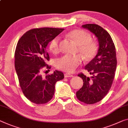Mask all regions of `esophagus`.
<instances>
[{
  "label": "esophagus",
  "instance_id": "1",
  "mask_svg": "<svg viewBox=\"0 0 128 128\" xmlns=\"http://www.w3.org/2000/svg\"><path fill=\"white\" fill-rule=\"evenodd\" d=\"M73 76L70 74H68V73H65L64 74V77L67 78V77H73Z\"/></svg>",
  "mask_w": 128,
  "mask_h": 128
}]
</instances>
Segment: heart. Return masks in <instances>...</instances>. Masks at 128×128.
<instances>
[{"label":"heart","mask_w":128,"mask_h":128,"mask_svg":"<svg viewBox=\"0 0 128 128\" xmlns=\"http://www.w3.org/2000/svg\"><path fill=\"white\" fill-rule=\"evenodd\" d=\"M78 45V51L85 60H90L95 58L98 51V46L95 42L92 41L91 36L86 31L74 29L68 33ZM60 37L56 36L50 42L49 48L52 52L56 54L60 51ZM82 59L80 55H65L56 61V67L58 69L66 72H72L81 64Z\"/></svg>","instance_id":"heart-1"}]
</instances>
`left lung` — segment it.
<instances>
[{
    "mask_svg": "<svg viewBox=\"0 0 128 128\" xmlns=\"http://www.w3.org/2000/svg\"><path fill=\"white\" fill-rule=\"evenodd\" d=\"M95 34L99 42L98 53L85 66L92 76L82 73L78 76L83 80V86L76 92L77 99L86 104H94L100 101L112 86L116 68V47L109 33L96 24L82 25Z\"/></svg>",
    "mask_w": 128,
    "mask_h": 128,
    "instance_id": "obj_1",
    "label": "left lung"
}]
</instances>
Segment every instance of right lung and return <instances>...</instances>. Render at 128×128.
<instances>
[{
    "mask_svg": "<svg viewBox=\"0 0 128 128\" xmlns=\"http://www.w3.org/2000/svg\"><path fill=\"white\" fill-rule=\"evenodd\" d=\"M64 29L42 28L30 29L18 41L15 51V68L22 92L28 99L36 104L47 103L52 98L55 83L64 78L62 72L55 70L43 77L42 68L51 67L46 47Z\"/></svg>",
    "mask_w": 128,
    "mask_h": 128,
    "instance_id": "right-lung-1",
    "label": "right lung"
}]
</instances>
